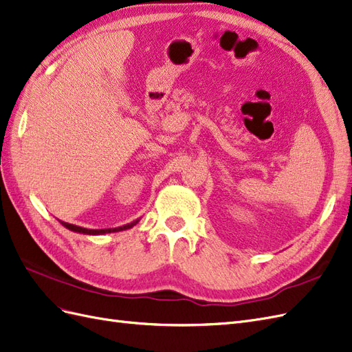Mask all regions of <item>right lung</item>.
<instances>
[{"mask_svg":"<svg viewBox=\"0 0 352 352\" xmlns=\"http://www.w3.org/2000/svg\"><path fill=\"white\" fill-rule=\"evenodd\" d=\"M140 220H141V219H136V220H133L132 223H127V225H124V226L113 228V229H87V228H80V226H76V225H70V223L61 221V220H58V221H60L61 225L65 226L66 229H69V230H72V232L83 233V235H104V233H111V232H120V230L131 229V228H133Z\"/></svg>","mask_w":352,"mask_h":352,"instance_id":"right-lung-1","label":"right lung"}]
</instances>
